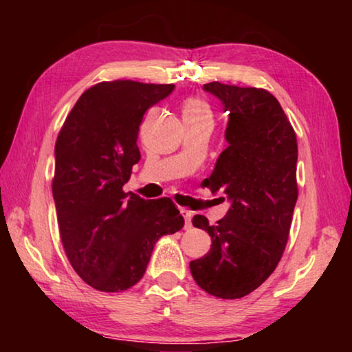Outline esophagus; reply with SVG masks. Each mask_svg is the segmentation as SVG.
Returning a JSON list of instances; mask_svg holds the SVG:
<instances>
[{"label":"esophagus","instance_id":"esophagus-1","mask_svg":"<svg viewBox=\"0 0 352 352\" xmlns=\"http://www.w3.org/2000/svg\"><path fill=\"white\" fill-rule=\"evenodd\" d=\"M180 212H182V216L184 219V228L189 230L190 226H192V223H190V219H192V211L186 210V208H182Z\"/></svg>","mask_w":352,"mask_h":352}]
</instances>
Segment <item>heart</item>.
Returning <instances> with one entry per match:
<instances>
[{
	"label": "heart",
	"instance_id": "b5f03b06",
	"mask_svg": "<svg viewBox=\"0 0 352 352\" xmlns=\"http://www.w3.org/2000/svg\"><path fill=\"white\" fill-rule=\"evenodd\" d=\"M210 104L199 96H189L183 104V118H211Z\"/></svg>",
	"mask_w": 352,
	"mask_h": 352
}]
</instances>
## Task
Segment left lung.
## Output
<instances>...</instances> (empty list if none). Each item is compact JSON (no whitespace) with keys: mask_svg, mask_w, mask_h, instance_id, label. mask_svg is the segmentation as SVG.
Wrapping results in <instances>:
<instances>
[{"mask_svg":"<svg viewBox=\"0 0 352 352\" xmlns=\"http://www.w3.org/2000/svg\"><path fill=\"white\" fill-rule=\"evenodd\" d=\"M204 88L230 111L228 147L205 186L226 194L231 206L217 225L194 216L192 225L208 231L212 243L189 269L206 294L236 300L258 289L283 258L298 199L296 135L283 107L264 88L220 82Z\"/></svg>","mask_w":352,"mask_h":352,"instance_id":"1","label":"left lung"}]
</instances>
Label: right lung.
I'll use <instances>...</instances> for the list:
<instances>
[{
  "instance_id": "right-lung-1",
  "label": "right lung",
  "mask_w": 352,
  "mask_h": 352,
  "mask_svg": "<svg viewBox=\"0 0 352 352\" xmlns=\"http://www.w3.org/2000/svg\"><path fill=\"white\" fill-rule=\"evenodd\" d=\"M174 83L100 82L83 91L56 141L52 195L65 253L77 275L100 292L140 281L153 245L183 228L168 197L144 200L122 190L141 153L142 116Z\"/></svg>"
}]
</instances>
